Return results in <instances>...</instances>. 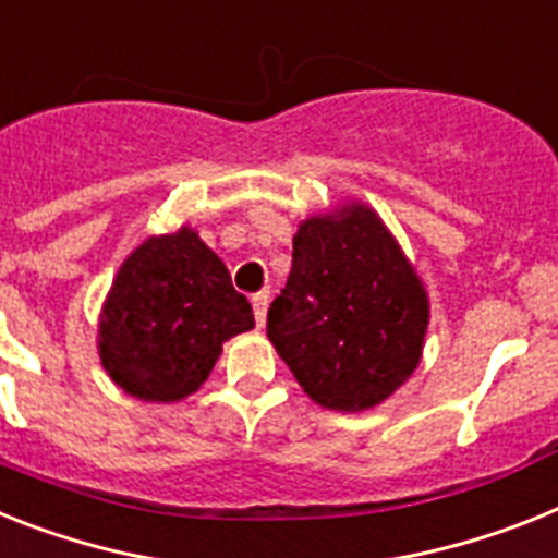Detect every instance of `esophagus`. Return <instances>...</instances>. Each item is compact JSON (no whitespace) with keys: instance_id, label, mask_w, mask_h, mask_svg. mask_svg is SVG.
I'll use <instances>...</instances> for the list:
<instances>
[{"instance_id":"1","label":"esophagus","mask_w":558,"mask_h":558,"mask_svg":"<svg viewBox=\"0 0 558 558\" xmlns=\"http://www.w3.org/2000/svg\"><path fill=\"white\" fill-rule=\"evenodd\" d=\"M252 308H255L257 326H264V323H266V308H269V292L252 294Z\"/></svg>"}]
</instances>
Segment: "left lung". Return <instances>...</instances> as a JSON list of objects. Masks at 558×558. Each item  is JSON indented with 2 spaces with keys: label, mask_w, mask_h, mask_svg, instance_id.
I'll use <instances>...</instances> for the list:
<instances>
[{
  "label": "left lung",
  "mask_w": 558,
  "mask_h": 558,
  "mask_svg": "<svg viewBox=\"0 0 558 558\" xmlns=\"http://www.w3.org/2000/svg\"><path fill=\"white\" fill-rule=\"evenodd\" d=\"M425 329L423 283L372 209L301 223L266 335L312 400L335 411L383 402L420 363Z\"/></svg>",
  "instance_id": "1"
}]
</instances>
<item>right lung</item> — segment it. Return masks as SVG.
<instances>
[{
	"label": "right lung",
	"mask_w": 558,
	"mask_h": 558,
	"mask_svg": "<svg viewBox=\"0 0 558 558\" xmlns=\"http://www.w3.org/2000/svg\"><path fill=\"white\" fill-rule=\"evenodd\" d=\"M255 326L227 266L190 227L144 241L107 294L98 354L128 395L175 402L213 372L223 340Z\"/></svg>",
	"instance_id": "1"
}]
</instances>
